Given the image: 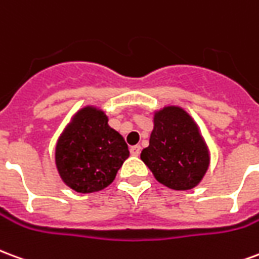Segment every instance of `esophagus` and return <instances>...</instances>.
<instances>
[{"label":"esophagus","mask_w":259,"mask_h":259,"mask_svg":"<svg viewBox=\"0 0 259 259\" xmlns=\"http://www.w3.org/2000/svg\"><path fill=\"white\" fill-rule=\"evenodd\" d=\"M140 151H141L140 146L130 147V154H132V155H135V157H139V155H140Z\"/></svg>","instance_id":"esophagus-1"}]
</instances>
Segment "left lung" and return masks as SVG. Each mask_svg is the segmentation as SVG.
I'll return each instance as SVG.
<instances>
[{
  "instance_id": "left-lung-1",
  "label": "left lung",
  "mask_w": 259,
  "mask_h": 259,
  "mask_svg": "<svg viewBox=\"0 0 259 259\" xmlns=\"http://www.w3.org/2000/svg\"><path fill=\"white\" fill-rule=\"evenodd\" d=\"M154 178L172 190H191L209 168V148L198 124L182 107L154 112L150 144L141 151Z\"/></svg>"
}]
</instances>
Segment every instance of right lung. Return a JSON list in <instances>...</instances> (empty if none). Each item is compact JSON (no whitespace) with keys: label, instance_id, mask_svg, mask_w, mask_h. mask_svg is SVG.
Listing matches in <instances>:
<instances>
[{"label":"right lung","instance_id":"add662e5","mask_svg":"<svg viewBox=\"0 0 259 259\" xmlns=\"http://www.w3.org/2000/svg\"><path fill=\"white\" fill-rule=\"evenodd\" d=\"M127 157L129 148L123 137L108 124L105 112L93 105L74 113L55 146L61 179L83 194L111 185Z\"/></svg>","mask_w":259,"mask_h":259}]
</instances>
